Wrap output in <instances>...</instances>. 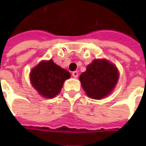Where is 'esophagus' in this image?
Listing matches in <instances>:
<instances>
[{"label": "esophagus", "mask_w": 146, "mask_h": 146, "mask_svg": "<svg viewBox=\"0 0 146 146\" xmlns=\"http://www.w3.org/2000/svg\"><path fill=\"white\" fill-rule=\"evenodd\" d=\"M72 75L74 78H77L78 76V72L77 71H73V73H72Z\"/></svg>", "instance_id": "esophagus-1"}]
</instances>
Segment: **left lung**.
<instances>
[{"label": "left lung", "mask_w": 146, "mask_h": 146, "mask_svg": "<svg viewBox=\"0 0 146 146\" xmlns=\"http://www.w3.org/2000/svg\"><path fill=\"white\" fill-rule=\"evenodd\" d=\"M119 74L113 64L106 60H95L80 76L82 86L89 98L101 99L111 93Z\"/></svg>", "instance_id": "obj_1"}]
</instances>
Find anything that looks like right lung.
<instances>
[{
    "mask_svg": "<svg viewBox=\"0 0 146 146\" xmlns=\"http://www.w3.org/2000/svg\"><path fill=\"white\" fill-rule=\"evenodd\" d=\"M70 77V73L53 62L42 61L30 73L33 86L40 95L45 98H54L58 95L64 81Z\"/></svg>",
    "mask_w": 146,
    "mask_h": 146,
    "instance_id": "add662e5",
    "label": "right lung"
}]
</instances>
